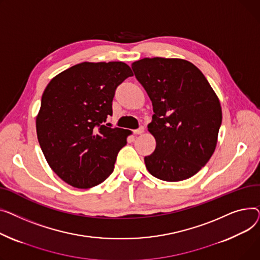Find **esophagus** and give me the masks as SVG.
<instances>
[{
  "label": "esophagus",
  "instance_id": "1",
  "mask_svg": "<svg viewBox=\"0 0 260 260\" xmlns=\"http://www.w3.org/2000/svg\"><path fill=\"white\" fill-rule=\"evenodd\" d=\"M144 131H145L144 127H141V128H139V129L134 130V131H133V133H134V134H136V135H139V134H142V133H144Z\"/></svg>",
  "mask_w": 260,
  "mask_h": 260
}]
</instances>
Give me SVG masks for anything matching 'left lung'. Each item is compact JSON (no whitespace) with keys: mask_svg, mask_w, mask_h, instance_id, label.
Segmentation results:
<instances>
[{"mask_svg":"<svg viewBox=\"0 0 260 260\" xmlns=\"http://www.w3.org/2000/svg\"><path fill=\"white\" fill-rule=\"evenodd\" d=\"M132 69L154 112L148 131L156 147L145 157L146 168L165 181L192 177L216 148L222 119L216 93L186 59L145 57L132 63Z\"/></svg>","mask_w":260,"mask_h":260,"instance_id":"left-lung-1","label":"left lung"}]
</instances>
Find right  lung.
I'll list each match as a JSON object with an SVG mask.
<instances>
[{
  "instance_id": "1",
  "label": "right lung",
  "mask_w": 260,
  "mask_h": 260,
  "mask_svg": "<svg viewBox=\"0 0 260 260\" xmlns=\"http://www.w3.org/2000/svg\"><path fill=\"white\" fill-rule=\"evenodd\" d=\"M133 73L123 62H84L58 73L42 95L37 134L44 156L68 185L89 189L109 177L129 130L110 128L115 89Z\"/></svg>"
}]
</instances>
